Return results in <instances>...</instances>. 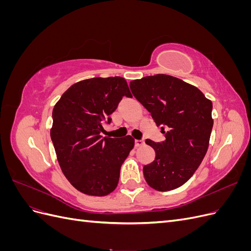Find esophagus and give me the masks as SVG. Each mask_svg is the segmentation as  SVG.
Segmentation results:
<instances>
[{
  "instance_id": "obj_1",
  "label": "esophagus",
  "mask_w": 251,
  "mask_h": 251,
  "mask_svg": "<svg viewBox=\"0 0 251 251\" xmlns=\"http://www.w3.org/2000/svg\"><path fill=\"white\" fill-rule=\"evenodd\" d=\"M146 143L144 139H140V140H135V147H141L143 144Z\"/></svg>"
}]
</instances>
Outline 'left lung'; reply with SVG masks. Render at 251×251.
<instances>
[{"mask_svg": "<svg viewBox=\"0 0 251 251\" xmlns=\"http://www.w3.org/2000/svg\"><path fill=\"white\" fill-rule=\"evenodd\" d=\"M130 88L165 136L161 142L146 140L156 153L155 160L143 166L146 181L159 192L183 185L207 151L211 101L198 88L166 74L132 80Z\"/></svg>", "mask_w": 251, "mask_h": 251, "instance_id": "obj_1", "label": "left lung"}]
</instances>
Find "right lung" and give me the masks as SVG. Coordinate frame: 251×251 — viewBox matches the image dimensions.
<instances>
[{"mask_svg":"<svg viewBox=\"0 0 251 251\" xmlns=\"http://www.w3.org/2000/svg\"><path fill=\"white\" fill-rule=\"evenodd\" d=\"M124 96L132 97L125 78H90L74 83L52 112L51 140L66 178L79 192L107 196L116 188L120 168L134 148L131 136L102 137L103 124Z\"/></svg>","mask_w":251,"mask_h":251,"instance_id":"right-lung-1","label":"right lung"}]
</instances>
